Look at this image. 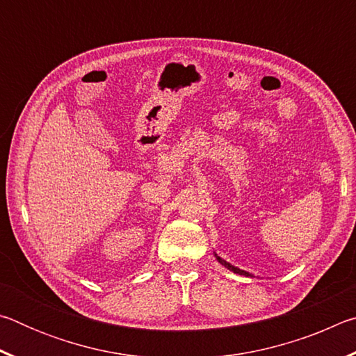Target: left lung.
I'll use <instances>...</instances> for the list:
<instances>
[{"label": "left lung", "instance_id": "1", "mask_svg": "<svg viewBox=\"0 0 356 356\" xmlns=\"http://www.w3.org/2000/svg\"><path fill=\"white\" fill-rule=\"evenodd\" d=\"M213 256H215V259L216 261H218L222 267H226L227 270H231V272H234V273H237V275H245V276H251V278H254V275L252 273H250V272H245V270H242V268H238V267H236V265H232V264H229V262H226L225 259H221L218 254H216V252L213 251Z\"/></svg>", "mask_w": 356, "mask_h": 356}]
</instances>
